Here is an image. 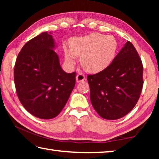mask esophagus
I'll return each mask as SVG.
<instances>
[{"instance_id": "1", "label": "esophagus", "mask_w": 159, "mask_h": 159, "mask_svg": "<svg viewBox=\"0 0 159 159\" xmlns=\"http://www.w3.org/2000/svg\"><path fill=\"white\" fill-rule=\"evenodd\" d=\"M85 75L82 74V73H79L78 74L77 76H76V82L77 83H80V82H83V80H85Z\"/></svg>"}]
</instances>
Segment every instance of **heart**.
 Here are the masks:
<instances>
[{
  "label": "heart",
  "mask_w": 159,
  "mask_h": 159,
  "mask_svg": "<svg viewBox=\"0 0 159 159\" xmlns=\"http://www.w3.org/2000/svg\"><path fill=\"white\" fill-rule=\"evenodd\" d=\"M70 45V50H66L64 55L66 62L73 65L76 57H80L82 66L92 73L107 69L114 60L118 49L114 37L99 33L74 38Z\"/></svg>",
  "instance_id": "obj_1"
}]
</instances>
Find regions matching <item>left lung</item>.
I'll return each mask as SVG.
<instances>
[{
  "mask_svg": "<svg viewBox=\"0 0 159 159\" xmlns=\"http://www.w3.org/2000/svg\"><path fill=\"white\" fill-rule=\"evenodd\" d=\"M90 101L102 118L116 120L134 107L143 87V65L134 45L127 41L103 71L88 75Z\"/></svg>",
  "mask_w": 159,
  "mask_h": 159,
  "instance_id": "1",
  "label": "left lung"
}]
</instances>
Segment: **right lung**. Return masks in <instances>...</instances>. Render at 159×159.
I'll use <instances>...</instances> for the list:
<instances>
[{
  "label": "right lung",
  "mask_w": 159,
  "mask_h": 159,
  "mask_svg": "<svg viewBox=\"0 0 159 159\" xmlns=\"http://www.w3.org/2000/svg\"><path fill=\"white\" fill-rule=\"evenodd\" d=\"M55 47L52 35L43 32L24 45L15 65L18 98L26 111L41 119L60 114L76 84V72L63 71Z\"/></svg>",
  "instance_id": "1"
}]
</instances>
